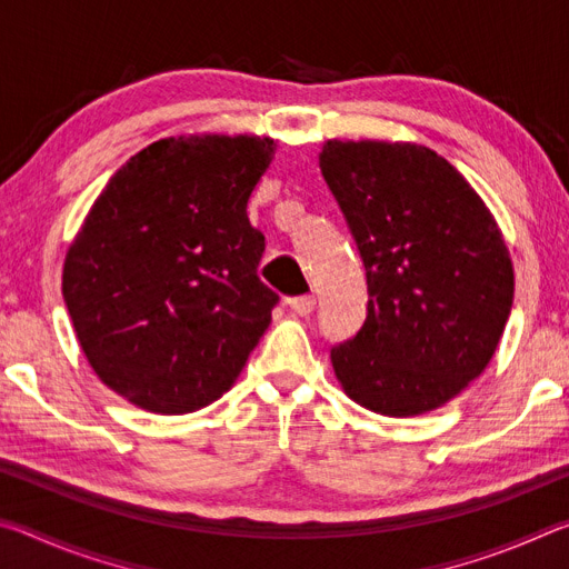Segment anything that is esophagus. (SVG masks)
<instances>
[{
  "mask_svg": "<svg viewBox=\"0 0 569 569\" xmlns=\"http://www.w3.org/2000/svg\"><path fill=\"white\" fill-rule=\"evenodd\" d=\"M288 306H291L298 316H308L316 308V298L313 296H296L288 301Z\"/></svg>",
  "mask_w": 569,
  "mask_h": 569,
  "instance_id": "1",
  "label": "esophagus"
}]
</instances>
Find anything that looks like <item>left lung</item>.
Returning a JSON list of instances; mask_svg holds the SVG:
<instances>
[{
  "label": "left lung",
  "mask_w": 569,
  "mask_h": 569,
  "mask_svg": "<svg viewBox=\"0 0 569 569\" xmlns=\"http://www.w3.org/2000/svg\"><path fill=\"white\" fill-rule=\"evenodd\" d=\"M319 160L369 286L359 333L331 349L336 379L383 417L439 409L487 369L505 333L515 298L505 238L435 150L329 140Z\"/></svg>",
  "instance_id": "left-lung-1"
}]
</instances>
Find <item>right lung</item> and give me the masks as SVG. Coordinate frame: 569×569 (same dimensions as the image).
Wrapping results in <instances>:
<instances>
[{"mask_svg": "<svg viewBox=\"0 0 569 569\" xmlns=\"http://www.w3.org/2000/svg\"><path fill=\"white\" fill-rule=\"evenodd\" d=\"M273 160L256 134L158 140L114 172L64 258L62 296L102 383L156 413L218 401L278 293L248 198Z\"/></svg>", "mask_w": 569, "mask_h": 569, "instance_id": "right-lung-1", "label": "right lung"}]
</instances>
